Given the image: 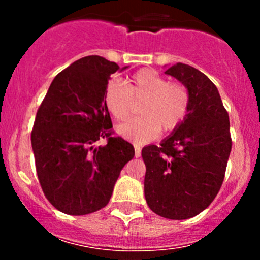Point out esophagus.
Masks as SVG:
<instances>
[{"label": "esophagus", "instance_id": "34e87169", "mask_svg": "<svg viewBox=\"0 0 260 260\" xmlns=\"http://www.w3.org/2000/svg\"><path fill=\"white\" fill-rule=\"evenodd\" d=\"M141 156V147L138 145H135V157H140Z\"/></svg>", "mask_w": 260, "mask_h": 260}]
</instances>
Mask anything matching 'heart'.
<instances>
[{"instance_id":"obj_1","label":"heart","mask_w":260,"mask_h":260,"mask_svg":"<svg viewBox=\"0 0 260 260\" xmlns=\"http://www.w3.org/2000/svg\"><path fill=\"white\" fill-rule=\"evenodd\" d=\"M104 106L118 122L128 119L133 104L141 103V117L118 127V133L137 143L154 140L162 129L171 133L181 127L191 109L190 89L180 81H170L153 69H141L124 85L109 81L103 95Z\"/></svg>"}]
</instances>
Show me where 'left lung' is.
<instances>
[{
	"label": "left lung",
	"mask_w": 260,
	"mask_h": 260,
	"mask_svg": "<svg viewBox=\"0 0 260 260\" xmlns=\"http://www.w3.org/2000/svg\"><path fill=\"white\" fill-rule=\"evenodd\" d=\"M165 73L190 89L191 109L161 145L143 147L145 198L159 216L183 220L205 210L221 187L232 151L230 122L216 86L204 73L182 62Z\"/></svg>",
	"instance_id": "1"
}]
</instances>
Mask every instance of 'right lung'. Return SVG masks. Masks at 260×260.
I'll return each instance as SVG.
<instances>
[{
    "label": "right lung",
    "mask_w": 260,
    "mask_h": 260,
    "mask_svg": "<svg viewBox=\"0 0 260 260\" xmlns=\"http://www.w3.org/2000/svg\"><path fill=\"white\" fill-rule=\"evenodd\" d=\"M118 69L102 56L81 57L55 77L36 113L31 132L36 174L50 204L65 214L104 208L120 171L135 156L129 142L113 136L103 101ZM102 138L107 145L95 149Z\"/></svg>",
    "instance_id": "obj_1"
}]
</instances>
